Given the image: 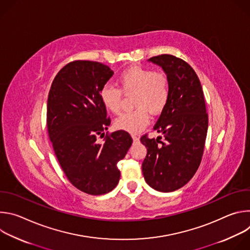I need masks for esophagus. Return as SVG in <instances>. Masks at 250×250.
Returning a JSON list of instances; mask_svg holds the SVG:
<instances>
[{"label": "esophagus", "instance_id": "34e87169", "mask_svg": "<svg viewBox=\"0 0 250 250\" xmlns=\"http://www.w3.org/2000/svg\"><path fill=\"white\" fill-rule=\"evenodd\" d=\"M131 137H132V140H133V142H138V141H139V137H138L137 135H135V134H132V135H131Z\"/></svg>", "mask_w": 250, "mask_h": 250}]
</instances>
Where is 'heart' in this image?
<instances>
[{
  "label": "heart",
  "mask_w": 250,
  "mask_h": 250,
  "mask_svg": "<svg viewBox=\"0 0 250 250\" xmlns=\"http://www.w3.org/2000/svg\"><path fill=\"white\" fill-rule=\"evenodd\" d=\"M120 88L105 84L100 91V100L104 108L118 115L122 111L123 94L134 95L136 110L123 114L115 125L119 129L137 133L149 123V113L159 115L168 103L170 96L169 78L164 72L150 68L134 66L126 69L119 77Z\"/></svg>",
  "instance_id": "b5f03b06"
}]
</instances>
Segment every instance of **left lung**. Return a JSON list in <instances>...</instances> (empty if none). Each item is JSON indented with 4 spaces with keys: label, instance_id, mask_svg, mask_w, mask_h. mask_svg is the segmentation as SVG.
I'll return each instance as SVG.
<instances>
[{
    "label": "left lung",
    "instance_id": "left-lung-1",
    "mask_svg": "<svg viewBox=\"0 0 250 250\" xmlns=\"http://www.w3.org/2000/svg\"><path fill=\"white\" fill-rule=\"evenodd\" d=\"M162 67L170 82V96L154 129L164 136L140 141L147 147L142 162L146 183L160 192L186 185L198 170L208 131V114L203 89L194 69L170 54L149 58Z\"/></svg>",
    "mask_w": 250,
    "mask_h": 250
}]
</instances>
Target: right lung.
Instances as JSON below:
<instances>
[{"mask_svg": "<svg viewBox=\"0 0 250 250\" xmlns=\"http://www.w3.org/2000/svg\"><path fill=\"white\" fill-rule=\"evenodd\" d=\"M113 74L103 63L75 60L57 73L48 94L46 122L55 155L70 183L89 195L106 194L118 185L117 164L132 144L125 130L98 141L111 124L100 91Z\"/></svg>", "mask_w": 250, "mask_h": 250, "instance_id": "right-lung-1", "label": "right lung"}]
</instances>
